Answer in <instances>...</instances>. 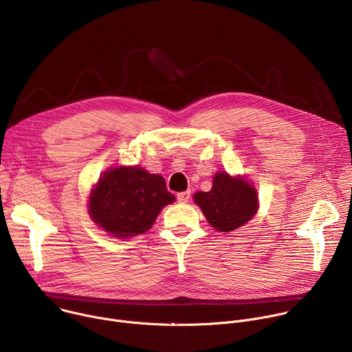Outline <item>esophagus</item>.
Here are the masks:
<instances>
[{
    "label": "esophagus",
    "instance_id": "esophagus-1",
    "mask_svg": "<svg viewBox=\"0 0 352 352\" xmlns=\"http://www.w3.org/2000/svg\"><path fill=\"white\" fill-rule=\"evenodd\" d=\"M177 199H178L179 204H186V202H189V199H190V192L189 190L179 192V193H177Z\"/></svg>",
    "mask_w": 352,
    "mask_h": 352
}]
</instances>
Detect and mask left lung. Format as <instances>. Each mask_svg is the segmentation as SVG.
Here are the masks:
<instances>
[{
	"mask_svg": "<svg viewBox=\"0 0 352 352\" xmlns=\"http://www.w3.org/2000/svg\"><path fill=\"white\" fill-rule=\"evenodd\" d=\"M196 205L206 220L219 231L228 232L252 219L258 210V195L245 179L232 178L227 173L214 175L209 192H196Z\"/></svg>",
	"mask_w": 352,
	"mask_h": 352,
	"instance_id": "left-lung-1",
	"label": "left lung"
}]
</instances>
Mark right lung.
I'll list each match as a JSON object with an SVG mask.
<instances>
[{"mask_svg":"<svg viewBox=\"0 0 352 352\" xmlns=\"http://www.w3.org/2000/svg\"><path fill=\"white\" fill-rule=\"evenodd\" d=\"M174 200L162 175L140 167H117L104 173L93 189L89 213L111 235L132 236L146 232Z\"/></svg>","mask_w":352,"mask_h":352,"instance_id":"add662e5","label":"right lung"}]
</instances>
